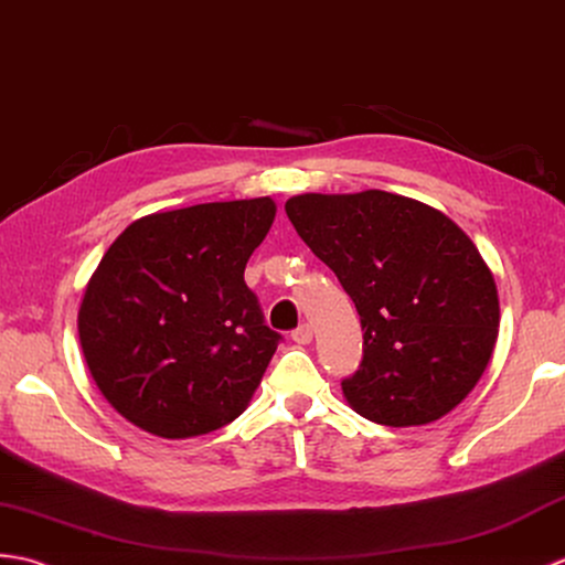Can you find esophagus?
I'll return each instance as SVG.
<instances>
[{
    "label": "esophagus",
    "instance_id": "1",
    "mask_svg": "<svg viewBox=\"0 0 565 565\" xmlns=\"http://www.w3.org/2000/svg\"><path fill=\"white\" fill-rule=\"evenodd\" d=\"M311 338H315V331H311L309 323H302V326H299V329L292 331V341L299 343V345L311 343Z\"/></svg>",
    "mask_w": 565,
    "mask_h": 565
}]
</instances>
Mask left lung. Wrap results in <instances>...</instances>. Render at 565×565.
<instances>
[{
    "mask_svg": "<svg viewBox=\"0 0 565 565\" xmlns=\"http://www.w3.org/2000/svg\"><path fill=\"white\" fill-rule=\"evenodd\" d=\"M285 212L360 315L362 362L343 380L355 413L408 428L461 404L500 326L493 273L463 230L445 212L386 191L305 193Z\"/></svg>",
    "mask_w": 565,
    "mask_h": 565,
    "instance_id": "8db88e82",
    "label": "left lung"
}]
</instances>
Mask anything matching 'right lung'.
Returning <instances> with one entry per match:
<instances>
[{"instance_id":"add662e5","label":"right lung","mask_w":565,"mask_h":565,"mask_svg":"<svg viewBox=\"0 0 565 565\" xmlns=\"http://www.w3.org/2000/svg\"><path fill=\"white\" fill-rule=\"evenodd\" d=\"M275 210L250 198L154 212L104 254L79 343L98 392L137 428L185 440L246 411L280 343L244 282Z\"/></svg>"}]
</instances>
